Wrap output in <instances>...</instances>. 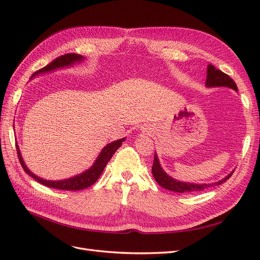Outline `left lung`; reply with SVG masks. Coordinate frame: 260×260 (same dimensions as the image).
Segmentation results:
<instances>
[{"label": "left lung", "instance_id": "obj_1", "mask_svg": "<svg viewBox=\"0 0 260 260\" xmlns=\"http://www.w3.org/2000/svg\"><path fill=\"white\" fill-rule=\"evenodd\" d=\"M206 86H208V88H215V86H226V88H230V89H233L234 91H238V86H237V84H235V82L231 79V78L226 74L222 73L221 70L217 69L215 66H212V65L207 66ZM152 174L154 176V179L156 180V182L158 183L160 186H162L164 188H167V190H169V191H174L177 193H193V192L206 190V188L211 187V186L220 185L221 183L225 182V181L232 176L233 171L231 172V174L228 175L225 178L221 179L220 181H218V182H215V183L196 184V183L181 182V181H178L174 178L169 177L166 172L164 171V169L161 168L160 164H159L158 157H157V155L155 154L153 167H152Z\"/></svg>", "mask_w": 260, "mask_h": 260}]
</instances>
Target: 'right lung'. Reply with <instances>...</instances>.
Segmentation results:
<instances>
[{"label":"right lung","instance_id":"1","mask_svg":"<svg viewBox=\"0 0 260 260\" xmlns=\"http://www.w3.org/2000/svg\"><path fill=\"white\" fill-rule=\"evenodd\" d=\"M83 59H84L83 56H81V55L75 54V53H69V54L61 55V56L55 58L52 62H50L49 65H46L45 67H43L40 70L36 72L32 75V77L36 76V75H39V74L52 72V70H55L57 68L72 66V65L75 64V62H80ZM123 141H124V139H120V140L114 141V142L107 144L103 149H102V152L100 153L95 162L93 164V166L90 169L84 171L83 174H80V175H78L76 177L69 178V179H66V180H61V181H48V180H44L42 178H39L38 176L32 174V172H31L27 168L25 162H23L18 145H16V149H17L19 161L21 164L23 170H25L26 174H28L30 177H32L36 181H38L39 183H41V184H43L45 186H49V187L57 188V190L79 191V190H83V188L89 187V186H91L92 184L96 182L98 179L102 175V172H103L104 168L106 167L107 162L111 160L114 153L117 151L118 148L120 147V145L122 144Z\"/></svg>","mask_w":260,"mask_h":260}]
</instances>
